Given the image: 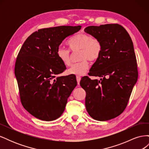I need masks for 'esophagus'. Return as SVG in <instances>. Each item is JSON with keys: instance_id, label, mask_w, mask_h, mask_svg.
Returning <instances> with one entry per match:
<instances>
[{"instance_id": "obj_1", "label": "esophagus", "mask_w": 149, "mask_h": 149, "mask_svg": "<svg viewBox=\"0 0 149 149\" xmlns=\"http://www.w3.org/2000/svg\"><path fill=\"white\" fill-rule=\"evenodd\" d=\"M76 80H77V82H78V84H79V82H80V80H81V77L79 76H76Z\"/></svg>"}]
</instances>
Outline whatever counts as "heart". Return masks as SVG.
<instances>
[{
	"label": "heart",
	"instance_id": "obj_1",
	"mask_svg": "<svg viewBox=\"0 0 149 149\" xmlns=\"http://www.w3.org/2000/svg\"><path fill=\"white\" fill-rule=\"evenodd\" d=\"M70 50L75 52L79 51L78 59L76 63L68 70V73L77 76L83 75L87 71L89 64L87 60L93 62L100 58L102 52V44L100 40L92 38L87 33H80L71 37L67 42ZM57 56L66 66L71 65V53L70 50L59 47L56 51Z\"/></svg>",
	"mask_w": 149,
	"mask_h": 149
}]
</instances>
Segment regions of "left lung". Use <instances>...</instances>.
Listing matches in <instances>:
<instances>
[{
  "instance_id": "obj_1",
  "label": "left lung",
  "mask_w": 149,
  "mask_h": 149,
  "mask_svg": "<svg viewBox=\"0 0 149 149\" xmlns=\"http://www.w3.org/2000/svg\"><path fill=\"white\" fill-rule=\"evenodd\" d=\"M84 31L100 40L102 52L80 85L86 91V109L94 119L105 121L119 116L125 109L138 78L132 39L120 25L89 26Z\"/></svg>"
}]
</instances>
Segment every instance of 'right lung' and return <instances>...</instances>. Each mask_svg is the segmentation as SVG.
Here are the masks:
<instances>
[{
  "label": "right lung",
  "mask_w": 149,
  "mask_h": 149,
  "mask_svg": "<svg viewBox=\"0 0 149 149\" xmlns=\"http://www.w3.org/2000/svg\"><path fill=\"white\" fill-rule=\"evenodd\" d=\"M81 26H59L36 31L18 54L15 75L22 106L42 120H55L64 112L68 98L77 85L74 76H59L66 66L56 54L60 45Z\"/></svg>",
  "instance_id": "right-lung-1"
}]
</instances>
